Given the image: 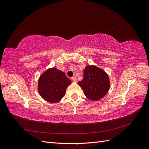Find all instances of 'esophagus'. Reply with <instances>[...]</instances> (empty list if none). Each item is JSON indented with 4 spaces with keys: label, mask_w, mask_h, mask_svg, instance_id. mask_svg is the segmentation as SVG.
I'll return each mask as SVG.
<instances>
[{
    "label": "esophagus",
    "mask_w": 149,
    "mask_h": 149,
    "mask_svg": "<svg viewBox=\"0 0 149 149\" xmlns=\"http://www.w3.org/2000/svg\"><path fill=\"white\" fill-rule=\"evenodd\" d=\"M71 79L73 80L74 82H76V81H77V79H76V77H72V78H71Z\"/></svg>",
    "instance_id": "34e87169"
}]
</instances>
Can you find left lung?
Masks as SVG:
<instances>
[{"instance_id": "obj_1", "label": "left lung", "mask_w": 149, "mask_h": 149, "mask_svg": "<svg viewBox=\"0 0 149 149\" xmlns=\"http://www.w3.org/2000/svg\"><path fill=\"white\" fill-rule=\"evenodd\" d=\"M89 100L97 101L109 91L110 83L107 74L95 66H87L84 70L82 81L78 82Z\"/></svg>"}]
</instances>
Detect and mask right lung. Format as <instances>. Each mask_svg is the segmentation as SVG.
<instances>
[{
	"label": "right lung",
	"mask_w": 149,
	"mask_h": 149,
	"mask_svg": "<svg viewBox=\"0 0 149 149\" xmlns=\"http://www.w3.org/2000/svg\"><path fill=\"white\" fill-rule=\"evenodd\" d=\"M70 84L71 80L63 72L53 68L40 76L38 92L45 100L57 102L65 95L66 89Z\"/></svg>",
	"instance_id": "right-lung-1"
}]
</instances>
